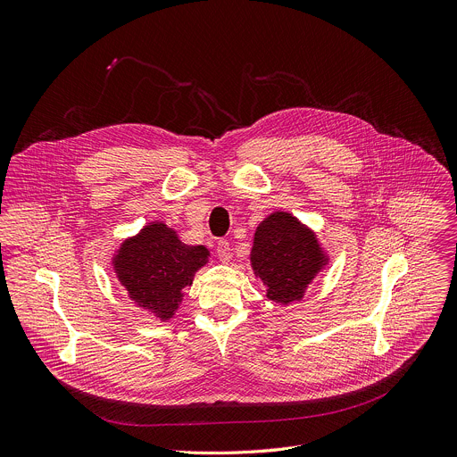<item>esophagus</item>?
<instances>
[{
    "label": "esophagus",
    "mask_w": 457,
    "mask_h": 457,
    "mask_svg": "<svg viewBox=\"0 0 457 457\" xmlns=\"http://www.w3.org/2000/svg\"><path fill=\"white\" fill-rule=\"evenodd\" d=\"M216 253H218V257H220V261H223V262H228L230 261V245H228V241H225V239H220L218 241V245H216Z\"/></svg>",
    "instance_id": "esophagus-1"
}]
</instances>
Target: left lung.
Returning a JSON list of instances; mask_svg holds the SVG:
<instances>
[{"label":"left lung","instance_id":"1","mask_svg":"<svg viewBox=\"0 0 457 457\" xmlns=\"http://www.w3.org/2000/svg\"><path fill=\"white\" fill-rule=\"evenodd\" d=\"M329 259L317 232L288 211H273L255 227L252 271L261 279L266 299L283 308L304 299Z\"/></svg>","mask_w":457,"mask_h":457}]
</instances>
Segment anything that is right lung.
Segmentation results:
<instances>
[{
    "label": "right lung",
    "mask_w": 457,
    "mask_h": 457,
    "mask_svg": "<svg viewBox=\"0 0 457 457\" xmlns=\"http://www.w3.org/2000/svg\"><path fill=\"white\" fill-rule=\"evenodd\" d=\"M209 257L204 245L184 243L178 230L154 220L122 239L112 253V268L137 308L169 322Z\"/></svg>",
    "instance_id": "obj_1"
}]
</instances>
